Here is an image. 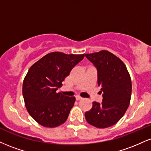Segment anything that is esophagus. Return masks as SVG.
<instances>
[{"label":"esophagus","mask_w":151,"mask_h":151,"mask_svg":"<svg viewBox=\"0 0 151 151\" xmlns=\"http://www.w3.org/2000/svg\"><path fill=\"white\" fill-rule=\"evenodd\" d=\"M81 99H82V98L79 97V96H77V97H76V101H80Z\"/></svg>","instance_id":"34e87169"}]
</instances>
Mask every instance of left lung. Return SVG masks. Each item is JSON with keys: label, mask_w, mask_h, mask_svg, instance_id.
<instances>
[{"label": "left lung", "mask_w": 151, "mask_h": 151, "mask_svg": "<svg viewBox=\"0 0 151 151\" xmlns=\"http://www.w3.org/2000/svg\"><path fill=\"white\" fill-rule=\"evenodd\" d=\"M97 70L98 84L101 86L103 101L93 102L86 112L88 124L97 128L115 124L124 115L129 105L132 81L127 69L119 58L107 50L85 54Z\"/></svg>", "instance_id": "left-lung-1"}]
</instances>
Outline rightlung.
I'll return each instance as SVG.
<instances>
[{
    "label": "right lung",
    "instance_id": "obj_1",
    "mask_svg": "<svg viewBox=\"0 0 151 151\" xmlns=\"http://www.w3.org/2000/svg\"><path fill=\"white\" fill-rule=\"evenodd\" d=\"M83 58L84 54L50 52L29 70L23 82L22 94L27 111L39 124L52 128L67 120L75 98L57 93V90Z\"/></svg>",
    "mask_w": 151,
    "mask_h": 151
}]
</instances>
